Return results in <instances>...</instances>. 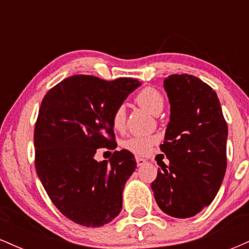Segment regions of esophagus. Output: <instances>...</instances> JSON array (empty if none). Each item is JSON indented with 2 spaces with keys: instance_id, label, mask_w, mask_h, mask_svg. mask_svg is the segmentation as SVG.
<instances>
[{
  "instance_id": "1",
  "label": "esophagus",
  "mask_w": 249,
  "mask_h": 249,
  "mask_svg": "<svg viewBox=\"0 0 249 249\" xmlns=\"http://www.w3.org/2000/svg\"><path fill=\"white\" fill-rule=\"evenodd\" d=\"M136 161H137V165H138V166H142V165H144L145 162H146V160H145V159L141 158V157H137Z\"/></svg>"
}]
</instances>
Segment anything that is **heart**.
<instances>
[{"label":"heart","instance_id":"1","mask_svg":"<svg viewBox=\"0 0 249 249\" xmlns=\"http://www.w3.org/2000/svg\"><path fill=\"white\" fill-rule=\"evenodd\" d=\"M136 102L153 115H158L164 107V96L157 89L152 87L144 88L136 95ZM126 122L125 107L123 105L117 107L111 116V123L116 130H123ZM157 142L154 136H133L124 142V147L127 151L138 156H145L151 151V148Z\"/></svg>","mask_w":249,"mask_h":249}]
</instances>
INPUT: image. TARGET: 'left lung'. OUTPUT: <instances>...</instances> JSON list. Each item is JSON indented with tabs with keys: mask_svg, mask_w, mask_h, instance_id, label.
I'll use <instances>...</instances> for the list:
<instances>
[{
	"mask_svg": "<svg viewBox=\"0 0 249 249\" xmlns=\"http://www.w3.org/2000/svg\"><path fill=\"white\" fill-rule=\"evenodd\" d=\"M164 88L171 116L160 150L170 165L162 162L151 187L162 212L191 218L213 201L224 180L227 123L215 91L198 77L171 75Z\"/></svg>",
	"mask_w": 249,
	"mask_h": 249,
	"instance_id": "8db88e82",
	"label": "left lung"
}]
</instances>
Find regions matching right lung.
<instances>
[{
  "label": "right lung",
  "instance_id": "add662e5",
  "mask_svg": "<svg viewBox=\"0 0 249 249\" xmlns=\"http://www.w3.org/2000/svg\"><path fill=\"white\" fill-rule=\"evenodd\" d=\"M142 85L133 78L104 81L75 75L44 96L35 124V167L63 215L85 227H101L122 210L125 182L137 167L130 151L97 161V148L117 147L111 116Z\"/></svg>",
  "mask_w": 249,
  "mask_h": 249
}]
</instances>
